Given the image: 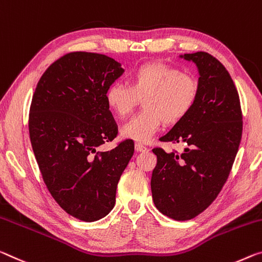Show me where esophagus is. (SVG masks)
<instances>
[{
    "label": "esophagus",
    "mask_w": 262,
    "mask_h": 262,
    "mask_svg": "<svg viewBox=\"0 0 262 262\" xmlns=\"http://www.w3.org/2000/svg\"><path fill=\"white\" fill-rule=\"evenodd\" d=\"M135 150L136 151H140V152H143V151H147L148 148L142 146V144H140V143H136L135 144Z\"/></svg>",
    "instance_id": "obj_1"
}]
</instances>
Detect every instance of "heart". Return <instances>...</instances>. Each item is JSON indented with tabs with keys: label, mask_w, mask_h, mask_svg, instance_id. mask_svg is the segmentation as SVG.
<instances>
[{
	"label": "heart",
	"mask_w": 262,
	"mask_h": 262,
	"mask_svg": "<svg viewBox=\"0 0 262 262\" xmlns=\"http://www.w3.org/2000/svg\"><path fill=\"white\" fill-rule=\"evenodd\" d=\"M199 92L198 80L192 74L162 63L141 65L130 76V86L114 81L106 91L108 108L124 118L143 99V112L130 118L120 134L139 143H148L162 122L181 121L192 110Z\"/></svg>",
	"instance_id": "heart-1"
}]
</instances>
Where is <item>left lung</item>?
<instances>
[{
    "instance_id": "8db88e82",
    "label": "left lung",
    "mask_w": 262,
    "mask_h": 262,
    "mask_svg": "<svg viewBox=\"0 0 262 262\" xmlns=\"http://www.w3.org/2000/svg\"><path fill=\"white\" fill-rule=\"evenodd\" d=\"M196 64L197 100L189 114L160 139L184 143L182 154L155 148L151 176L154 204L175 221L202 213L221 192L238 152L243 134L239 94L230 73L206 52L181 55Z\"/></svg>"
}]
</instances>
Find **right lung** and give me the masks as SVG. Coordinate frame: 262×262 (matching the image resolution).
I'll use <instances>...</instances> for the list:
<instances>
[{
	"mask_svg": "<svg viewBox=\"0 0 262 262\" xmlns=\"http://www.w3.org/2000/svg\"><path fill=\"white\" fill-rule=\"evenodd\" d=\"M123 72L111 57L71 52L49 66L32 97L29 134L44 183L61 209L84 222L111 212L134 154L132 140L97 151L118 134L105 94Z\"/></svg>",
	"mask_w": 262,
	"mask_h": 262,
	"instance_id": "add662e5",
	"label": "right lung"
}]
</instances>
